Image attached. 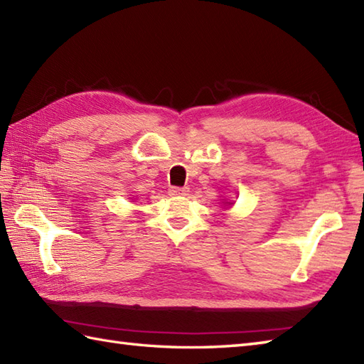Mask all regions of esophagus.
I'll return each mask as SVG.
<instances>
[{
  "label": "esophagus",
  "mask_w": 364,
  "mask_h": 364,
  "mask_svg": "<svg viewBox=\"0 0 364 364\" xmlns=\"http://www.w3.org/2000/svg\"><path fill=\"white\" fill-rule=\"evenodd\" d=\"M186 192H188V188H171L168 189V196H172V197L186 196Z\"/></svg>",
  "instance_id": "1"
}]
</instances>
